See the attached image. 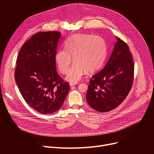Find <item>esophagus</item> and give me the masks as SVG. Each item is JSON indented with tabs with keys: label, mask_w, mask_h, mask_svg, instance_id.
I'll return each instance as SVG.
<instances>
[{
	"label": "esophagus",
	"mask_w": 154,
	"mask_h": 154,
	"mask_svg": "<svg viewBox=\"0 0 154 154\" xmlns=\"http://www.w3.org/2000/svg\"><path fill=\"white\" fill-rule=\"evenodd\" d=\"M78 83L77 82H71L70 83V86H74V85H77Z\"/></svg>",
	"instance_id": "1"
}]
</instances>
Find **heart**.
<instances>
[{
    "instance_id": "b5f03b06",
    "label": "heart",
    "mask_w": 154,
    "mask_h": 154,
    "mask_svg": "<svg viewBox=\"0 0 154 154\" xmlns=\"http://www.w3.org/2000/svg\"><path fill=\"white\" fill-rule=\"evenodd\" d=\"M106 45L105 40L99 36L89 34L75 35L66 42V49L58 52L55 61L60 71L66 74L72 63L66 79L75 82L81 79L86 71H98L106 56Z\"/></svg>"
}]
</instances>
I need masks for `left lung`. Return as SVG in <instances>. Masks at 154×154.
<instances>
[{"label":"left lung","mask_w":154,"mask_h":154,"mask_svg":"<svg viewBox=\"0 0 154 154\" xmlns=\"http://www.w3.org/2000/svg\"><path fill=\"white\" fill-rule=\"evenodd\" d=\"M134 75V63L129 47L117 37L112 54L105 67L90 80L86 97L88 103L99 112L116 108L129 93Z\"/></svg>","instance_id":"1"}]
</instances>
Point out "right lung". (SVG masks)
<instances>
[{
	"instance_id": "right-lung-1",
	"label": "right lung",
	"mask_w": 154,
	"mask_h": 154,
	"mask_svg": "<svg viewBox=\"0 0 154 154\" xmlns=\"http://www.w3.org/2000/svg\"><path fill=\"white\" fill-rule=\"evenodd\" d=\"M59 32H40L21 47L16 60L14 79L27 104L42 114L55 112L63 105L69 83L57 72L55 55Z\"/></svg>"
}]
</instances>
